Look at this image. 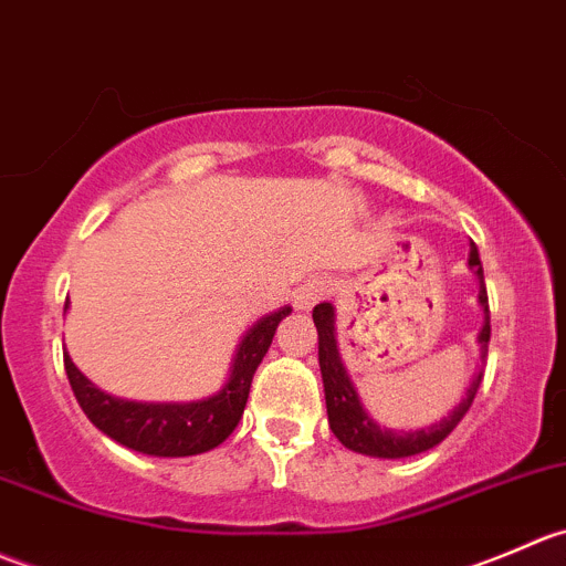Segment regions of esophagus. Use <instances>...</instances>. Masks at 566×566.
<instances>
[{
	"instance_id": "esophagus-1",
	"label": "esophagus",
	"mask_w": 566,
	"mask_h": 566,
	"mask_svg": "<svg viewBox=\"0 0 566 566\" xmlns=\"http://www.w3.org/2000/svg\"><path fill=\"white\" fill-rule=\"evenodd\" d=\"M329 291H333V283L324 281V277H311V281H305L300 289H296V296H294L296 307H300V311H307V307L316 305L318 300H324Z\"/></svg>"
}]
</instances>
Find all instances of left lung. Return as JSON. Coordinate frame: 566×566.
I'll list each match as a JSON object with an SVG mask.
<instances>
[{
	"mask_svg": "<svg viewBox=\"0 0 566 566\" xmlns=\"http://www.w3.org/2000/svg\"><path fill=\"white\" fill-rule=\"evenodd\" d=\"M468 264L473 266L475 275H479V302L484 307V327L479 333L481 344V357L486 355V344H490V302H486V285H484V270H481V259L475 244H471V259ZM313 322L318 329V366H322V379H324V399H327V418L329 429H333L335 438L346 446L349 451L366 457H382V460H401V457L421 454V451L434 449L438 443H443L451 432L457 429V423L465 418V412L471 410L475 390H479L481 374L473 379L471 388H468L465 399L460 401V407H454V412H449V418H443L440 423H432L427 429H418V432H396V429H382L379 423H374L368 418V412L360 407L355 388L349 382V374H346L344 363H340L338 344H335V318H333V305L322 302V305L313 307Z\"/></svg>",
	"mask_w": 566,
	"mask_h": 566,
	"instance_id": "left-lung-1",
	"label": "left lung"
}]
</instances>
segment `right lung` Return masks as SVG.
<instances>
[{"label": "right lung", "mask_w": 566, "mask_h": 566, "mask_svg": "<svg viewBox=\"0 0 566 566\" xmlns=\"http://www.w3.org/2000/svg\"><path fill=\"white\" fill-rule=\"evenodd\" d=\"M291 313V307L270 313L250 327L239 344L231 377L220 394L189 405H143V401L115 399L98 390L80 368L63 355L65 374L76 401L106 438L126 449L150 457H192L217 449L237 429L248 405L250 382L275 338L277 324Z\"/></svg>", "instance_id": "obj_1"}]
</instances>
